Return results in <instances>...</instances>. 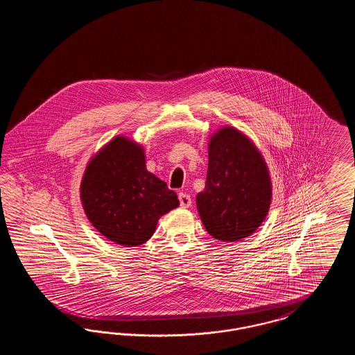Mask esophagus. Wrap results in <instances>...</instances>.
<instances>
[{
	"label": "esophagus",
	"instance_id": "34e87169",
	"mask_svg": "<svg viewBox=\"0 0 355 355\" xmlns=\"http://www.w3.org/2000/svg\"><path fill=\"white\" fill-rule=\"evenodd\" d=\"M178 200H180L181 207H184V209L191 206V198H190V196H187L186 193H180V194H178Z\"/></svg>",
	"mask_w": 355,
	"mask_h": 355
}]
</instances>
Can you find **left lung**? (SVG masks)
<instances>
[{"instance_id":"left-lung-1","label":"left lung","mask_w":355,"mask_h":355,"mask_svg":"<svg viewBox=\"0 0 355 355\" xmlns=\"http://www.w3.org/2000/svg\"><path fill=\"white\" fill-rule=\"evenodd\" d=\"M205 189L196 202L213 238L236 242L265 220L272 198L270 171L253 141L233 126H222L207 142Z\"/></svg>"}]
</instances>
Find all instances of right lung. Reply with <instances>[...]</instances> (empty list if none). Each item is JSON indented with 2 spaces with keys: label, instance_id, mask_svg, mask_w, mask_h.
I'll return each mask as SVG.
<instances>
[{
  "label": "right lung",
  "instance_id": "obj_1",
  "mask_svg": "<svg viewBox=\"0 0 355 355\" xmlns=\"http://www.w3.org/2000/svg\"><path fill=\"white\" fill-rule=\"evenodd\" d=\"M80 198L97 232L126 248L149 241L158 220L180 205L166 182L146 169L144 146L125 135L114 137L92 155Z\"/></svg>",
  "mask_w": 355,
  "mask_h": 355
}]
</instances>
